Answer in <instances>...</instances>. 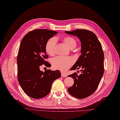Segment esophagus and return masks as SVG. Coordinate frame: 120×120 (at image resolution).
Segmentation results:
<instances>
[{
    "instance_id": "1",
    "label": "esophagus",
    "mask_w": 120,
    "mask_h": 120,
    "mask_svg": "<svg viewBox=\"0 0 120 120\" xmlns=\"http://www.w3.org/2000/svg\"><path fill=\"white\" fill-rule=\"evenodd\" d=\"M61 77H67V75H66V74H64L63 72H61Z\"/></svg>"
}]
</instances>
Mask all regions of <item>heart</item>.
<instances>
[{
    "label": "heart",
    "mask_w": 120,
    "mask_h": 120,
    "mask_svg": "<svg viewBox=\"0 0 120 120\" xmlns=\"http://www.w3.org/2000/svg\"><path fill=\"white\" fill-rule=\"evenodd\" d=\"M62 41L66 46L70 49L75 48L77 42L76 40L69 36H65L62 38ZM56 41L54 38L48 39L45 44V51L46 53L50 55L53 56L55 53ZM74 63V60L71 57H63L58 56L54 58L51 60L53 67L54 69H58L61 71H65L70 67Z\"/></svg>",
    "instance_id": "heart-1"
}]
</instances>
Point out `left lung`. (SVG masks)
<instances>
[{
  "instance_id": "8db88e82",
  "label": "left lung",
  "mask_w": 120,
  "mask_h": 120,
  "mask_svg": "<svg viewBox=\"0 0 120 120\" xmlns=\"http://www.w3.org/2000/svg\"><path fill=\"white\" fill-rule=\"evenodd\" d=\"M80 39L82 55L70 69H81L79 76L74 73L68 76L72 78L74 83L68 88L70 95L78 99H83L92 95L97 88L104 73V54L101 42L95 34L85 29L65 31Z\"/></svg>"
}]
</instances>
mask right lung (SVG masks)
Wrapping results in <instances>:
<instances>
[{"label": "right lung", "instance_id": "obj_1", "mask_svg": "<svg viewBox=\"0 0 120 120\" xmlns=\"http://www.w3.org/2000/svg\"><path fill=\"white\" fill-rule=\"evenodd\" d=\"M57 32L47 29H35L23 38L19 48L17 64L18 79L24 92L34 99L42 98L50 92L52 83L61 76L59 70L47 69L44 72L39 66L51 65L45 60L49 57L45 44Z\"/></svg>", "mask_w": 120, "mask_h": 120}]
</instances>
